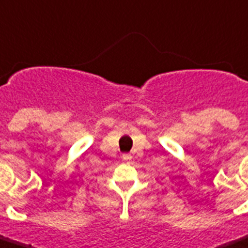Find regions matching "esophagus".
<instances>
[{
    "instance_id": "34e87169",
    "label": "esophagus",
    "mask_w": 248,
    "mask_h": 248,
    "mask_svg": "<svg viewBox=\"0 0 248 248\" xmlns=\"http://www.w3.org/2000/svg\"><path fill=\"white\" fill-rule=\"evenodd\" d=\"M122 159H124V161H129L132 159V155L131 154H124V155H122Z\"/></svg>"
}]
</instances>
